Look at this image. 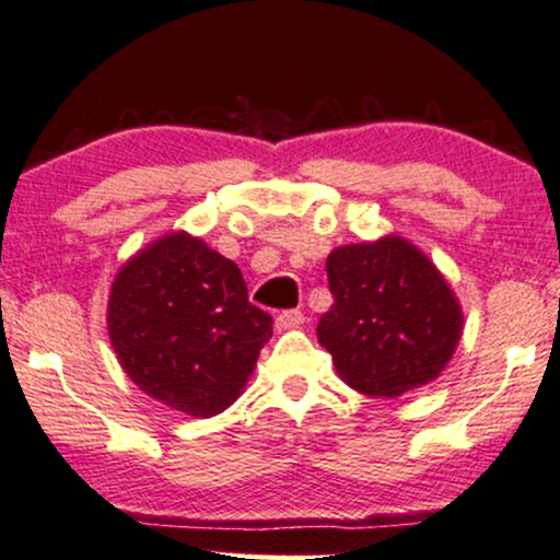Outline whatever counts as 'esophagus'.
<instances>
[{
  "instance_id": "34e87169",
  "label": "esophagus",
  "mask_w": 560,
  "mask_h": 560,
  "mask_svg": "<svg viewBox=\"0 0 560 560\" xmlns=\"http://www.w3.org/2000/svg\"><path fill=\"white\" fill-rule=\"evenodd\" d=\"M275 324H278V329H295V327H301V324H303V312H299V308H291V312H280L278 319H275Z\"/></svg>"
}]
</instances>
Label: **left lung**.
<instances>
[{
  "instance_id": "1",
  "label": "left lung",
  "mask_w": 560,
  "mask_h": 560,
  "mask_svg": "<svg viewBox=\"0 0 560 560\" xmlns=\"http://www.w3.org/2000/svg\"><path fill=\"white\" fill-rule=\"evenodd\" d=\"M332 308L316 335L340 378L395 399L433 382L462 337V306L444 275L402 236L348 244L327 257Z\"/></svg>"
}]
</instances>
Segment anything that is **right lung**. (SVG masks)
Segmentation results:
<instances>
[{
	"label": "right lung",
	"instance_id": "right-lung-1",
	"mask_svg": "<svg viewBox=\"0 0 560 560\" xmlns=\"http://www.w3.org/2000/svg\"><path fill=\"white\" fill-rule=\"evenodd\" d=\"M108 337L144 395L195 418L238 399L272 337L241 269L178 231L137 252L108 295Z\"/></svg>",
	"mask_w": 560,
	"mask_h": 560
}]
</instances>
